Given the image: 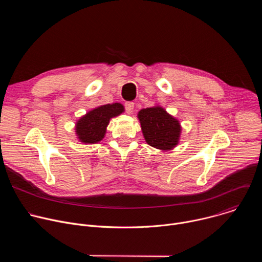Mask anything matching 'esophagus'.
Masks as SVG:
<instances>
[{
  "label": "esophagus",
  "mask_w": 262,
  "mask_h": 262,
  "mask_svg": "<svg viewBox=\"0 0 262 262\" xmlns=\"http://www.w3.org/2000/svg\"><path fill=\"white\" fill-rule=\"evenodd\" d=\"M124 106H125V111L127 114H132L133 113V110L135 107V103L133 101H127L124 103Z\"/></svg>",
  "instance_id": "34e87169"
}]
</instances>
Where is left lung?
Listing matches in <instances>:
<instances>
[{
	"mask_svg": "<svg viewBox=\"0 0 262 262\" xmlns=\"http://www.w3.org/2000/svg\"><path fill=\"white\" fill-rule=\"evenodd\" d=\"M138 118L147 144L162 150H171L178 144L181 132L179 121L162 106L143 108Z\"/></svg>",
	"mask_w": 262,
	"mask_h": 262,
	"instance_id": "obj_1",
	"label": "left lung"
}]
</instances>
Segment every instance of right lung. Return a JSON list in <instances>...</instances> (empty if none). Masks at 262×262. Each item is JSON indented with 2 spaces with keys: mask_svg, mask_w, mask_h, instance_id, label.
I'll use <instances>...</instances> for the list:
<instances>
[{
  "mask_svg": "<svg viewBox=\"0 0 262 262\" xmlns=\"http://www.w3.org/2000/svg\"><path fill=\"white\" fill-rule=\"evenodd\" d=\"M124 112L121 103H108L89 111L76 124V133L83 143L94 144L101 141L105 135L110 119Z\"/></svg>",
  "mask_w": 262,
  "mask_h": 262,
  "instance_id": "1",
  "label": "right lung"
}]
</instances>
